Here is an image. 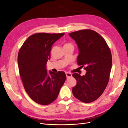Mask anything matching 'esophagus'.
Returning <instances> with one entry per match:
<instances>
[{
    "label": "esophagus",
    "mask_w": 128,
    "mask_h": 128,
    "mask_svg": "<svg viewBox=\"0 0 128 128\" xmlns=\"http://www.w3.org/2000/svg\"><path fill=\"white\" fill-rule=\"evenodd\" d=\"M66 77H67V78H70V77H71L72 76V74L70 72H66Z\"/></svg>",
    "instance_id": "esophagus-1"
}]
</instances>
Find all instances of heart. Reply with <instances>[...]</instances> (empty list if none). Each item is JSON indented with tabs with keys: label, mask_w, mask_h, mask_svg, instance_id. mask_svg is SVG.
I'll list each match as a JSON object with an SVG mask.
<instances>
[{
	"label": "heart",
	"mask_w": 128,
	"mask_h": 128,
	"mask_svg": "<svg viewBox=\"0 0 128 128\" xmlns=\"http://www.w3.org/2000/svg\"><path fill=\"white\" fill-rule=\"evenodd\" d=\"M66 45H70V44H66Z\"/></svg>",
	"instance_id": "obj_1"
}]
</instances>
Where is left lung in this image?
Here are the masks:
<instances>
[{"label":"left lung","instance_id":"1","mask_svg":"<svg viewBox=\"0 0 128 128\" xmlns=\"http://www.w3.org/2000/svg\"><path fill=\"white\" fill-rule=\"evenodd\" d=\"M69 35L78 46L77 62L80 67L85 66L86 71L82 76L72 74L77 80L72 94L81 102H91L102 94L108 84L112 64L110 49L104 38L94 30H80Z\"/></svg>","mask_w":128,"mask_h":128}]
</instances>
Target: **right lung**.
Returning <instances> with one entry per match:
<instances>
[{
	"label": "right lung",
	"instance_id": "obj_1",
	"mask_svg": "<svg viewBox=\"0 0 128 128\" xmlns=\"http://www.w3.org/2000/svg\"><path fill=\"white\" fill-rule=\"evenodd\" d=\"M64 33H37L29 36L19 50V72L26 92L36 102L47 105L57 98L66 76L46 69L52 45Z\"/></svg>",
	"mask_w": 128,
	"mask_h": 128
}]
</instances>
